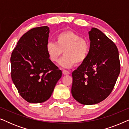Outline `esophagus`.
I'll return each instance as SVG.
<instances>
[{"instance_id": "34e87169", "label": "esophagus", "mask_w": 129, "mask_h": 129, "mask_svg": "<svg viewBox=\"0 0 129 129\" xmlns=\"http://www.w3.org/2000/svg\"><path fill=\"white\" fill-rule=\"evenodd\" d=\"M62 73L64 74L65 75H69L70 74V72L68 71V70H63L62 71Z\"/></svg>"}]
</instances>
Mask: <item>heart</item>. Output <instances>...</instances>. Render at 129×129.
Returning <instances> with one entry per match:
<instances>
[{"instance_id": "heart-1", "label": "heart", "mask_w": 129, "mask_h": 129, "mask_svg": "<svg viewBox=\"0 0 129 129\" xmlns=\"http://www.w3.org/2000/svg\"><path fill=\"white\" fill-rule=\"evenodd\" d=\"M91 45L89 39L72 30H66L58 33L56 36V43L49 42L46 50L49 59L52 62L60 60L59 64L63 68H69L75 63L80 64L86 61L90 52Z\"/></svg>"}]
</instances>
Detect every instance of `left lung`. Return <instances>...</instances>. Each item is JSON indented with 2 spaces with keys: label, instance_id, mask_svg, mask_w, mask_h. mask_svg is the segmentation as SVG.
<instances>
[{
  "label": "left lung",
  "instance_id": "left-lung-1",
  "mask_svg": "<svg viewBox=\"0 0 129 129\" xmlns=\"http://www.w3.org/2000/svg\"><path fill=\"white\" fill-rule=\"evenodd\" d=\"M89 34V55L72 73V96L84 105H94L106 99L120 72L119 51L114 42L96 28H92Z\"/></svg>",
  "mask_w": 129,
  "mask_h": 129
}]
</instances>
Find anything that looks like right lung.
<instances>
[{
	"mask_svg": "<svg viewBox=\"0 0 129 129\" xmlns=\"http://www.w3.org/2000/svg\"><path fill=\"white\" fill-rule=\"evenodd\" d=\"M49 28H33L21 37L10 57L11 77L19 94L29 103L50 98L61 71L49 59L46 50Z\"/></svg>",
	"mask_w": 129,
	"mask_h": 129,
	"instance_id": "right-lung-1",
	"label": "right lung"
}]
</instances>
